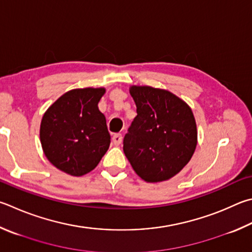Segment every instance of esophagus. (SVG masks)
<instances>
[{
    "label": "esophagus",
    "mask_w": 252,
    "mask_h": 252,
    "mask_svg": "<svg viewBox=\"0 0 252 252\" xmlns=\"http://www.w3.org/2000/svg\"><path fill=\"white\" fill-rule=\"evenodd\" d=\"M112 142H113L114 145H117V146L120 145L121 142H122V134H120V133L114 134L112 136Z\"/></svg>",
    "instance_id": "esophagus-1"
}]
</instances>
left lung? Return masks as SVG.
<instances>
[{
    "instance_id": "obj_1",
    "label": "left lung",
    "mask_w": 252,
    "mask_h": 252,
    "mask_svg": "<svg viewBox=\"0 0 252 252\" xmlns=\"http://www.w3.org/2000/svg\"><path fill=\"white\" fill-rule=\"evenodd\" d=\"M136 104L123 151L134 172L148 183L164 182L180 173L197 145V126L190 107L171 91L131 86Z\"/></svg>"
}]
</instances>
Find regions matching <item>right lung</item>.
I'll return each instance as SVG.
<instances>
[{
	"label": "right lung",
	"mask_w": 252,
	"mask_h": 252,
	"mask_svg": "<svg viewBox=\"0 0 252 252\" xmlns=\"http://www.w3.org/2000/svg\"><path fill=\"white\" fill-rule=\"evenodd\" d=\"M104 88L72 89L61 95L42 118L39 139L45 157L71 176L98 165L110 146L107 121L98 103Z\"/></svg>",
	"instance_id": "obj_1"
}]
</instances>
